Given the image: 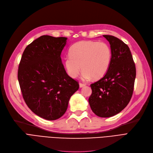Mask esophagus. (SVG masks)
<instances>
[{"label":"esophagus","mask_w":153,"mask_h":153,"mask_svg":"<svg viewBox=\"0 0 153 153\" xmlns=\"http://www.w3.org/2000/svg\"><path fill=\"white\" fill-rule=\"evenodd\" d=\"M86 84L84 83H82V82H79V87L80 88H82L84 86H85Z\"/></svg>","instance_id":"34e87169"}]
</instances>
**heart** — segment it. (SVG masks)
Returning <instances> with one entry per match:
<instances>
[{"mask_svg": "<svg viewBox=\"0 0 153 153\" xmlns=\"http://www.w3.org/2000/svg\"><path fill=\"white\" fill-rule=\"evenodd\" d=\"M69 55L64 59L68 75L76 78L82 69V77L87 80L91 77L98 79L105 74L110 65L112 52L106 42L81 41L72 45Z\"/></svg>", "mask_w": 153, "mask_h": 153, "instance_id": "1", "label": "heart"}]
</instances>
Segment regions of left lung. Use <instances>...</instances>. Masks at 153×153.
<instances>
[{"label":"left lung","mask_w":153,"mask_h":153,"mask_svg":"<svg viewBox=\"0 0 153 153\" xmlns=\"http://www.w3.org/2000/svg\"><path fill=\"white\" fill-rule=\"evenodd\" d=\"M103 36L110 44L111 60L106 74L90 85L89 103L94 114L106 118L118 114L131 101L136 69L127 45L114 36Z\"/></svg>","instance_id":"8db88e82"}]
</instances>
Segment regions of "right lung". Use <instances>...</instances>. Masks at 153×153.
I'll use <instances>...</instances> for the list:
<instances>
[{
    "mask_svg": "<svg viewBox=\"0 0 153 153\" xmlns=\"http://www.w3.org/2000/svg\"><path fill=\"white\" fill-rule=\"evenodd\" d=\"M65 37L43 35L26 47L18 78L22 97L36 115L48 120L63 115L79 82L67 74L60 55Z\"/></svg>",
    "mask_w": 153,
    "mask_h": 153,
    "instance_id": "1",
    "label": "right lung"
}]
</instances>
